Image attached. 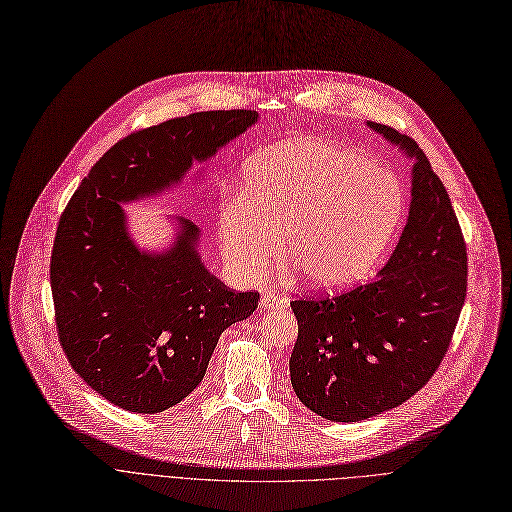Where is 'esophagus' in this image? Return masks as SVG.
I'll return each instance as SVG.
<instances>
[{"mask_svg":"<svg viewBox=\"0 0 512 512\" xmlns=\"http://www.w3.org/2000/svg\"><path fill=\"white\" fill-rule=\"evenodd\" d=\"M285 304H287L285 298L279 296V294H273V291H264V294H262L260 306L264 310H281V308H285Z\"/></svg>","mask_w":512,"mask_h":512,"instance_id":"34e87169","label":"esophagus"}]
</instances>
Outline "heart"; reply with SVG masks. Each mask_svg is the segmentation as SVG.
I'll return each instance as SVG.
<instances>
[{
    "label": "heart",
    "instance_id": "1",
    "mask_svg": "<svg viewBox=\"0 0 512 512\" xmlns=\"http://www.w3.org/2000/svg\"><path fill=\"white\" fill-rule=\"evenodd\" d=\"M402 181L346 145L302 139L260 150L243 166L241 198L223 206L231 269L260 279L281 239L283 269L310 287L360 281L404 221Z\"/></svg>",
    "mask_w": 512,
    "mask_h": 512
}]
</instances>
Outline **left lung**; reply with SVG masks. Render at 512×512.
<instances>
[{
    "mask_svg": "<svg viewBox=\"0 0 512 512\" xmlns=\"http://www.w3.org/2000/svg\"><path fill=\"white\" fill-rule=\"evenodd\" d=\"M369 127L415 156L408 223L371 281L291 302L294 392L316 415L356 423L415 396L440 369L467 298V241L444 183L415 139Z\"/></svg>",
    "mask_w": 512,
    "mask_h": 512,
    "instance_id": "1",
    "label": "left lung"
}]
</instances>
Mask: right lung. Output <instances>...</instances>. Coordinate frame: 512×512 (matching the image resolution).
<instances>
[{"label":"right lung","mask_w":512,"mask_h":512,"mask_svg":"<svg viewBox=\"0 0 512 512\" xmlns=\"http://www.w3.org/2000/svg\"><path fill=\"white\" fill-rule=\"evenodd\" d=\"M254 110L170 118L123 137L97 160L66 204L50 260L60 346L75 373L118 408L154 415L204 379L221 333L258 308L198 258V227L168 254H141L120 202L162 191L191 160H206L256 123Z\"/></svg>","instance_id":"add662e5"}]
</instances>
